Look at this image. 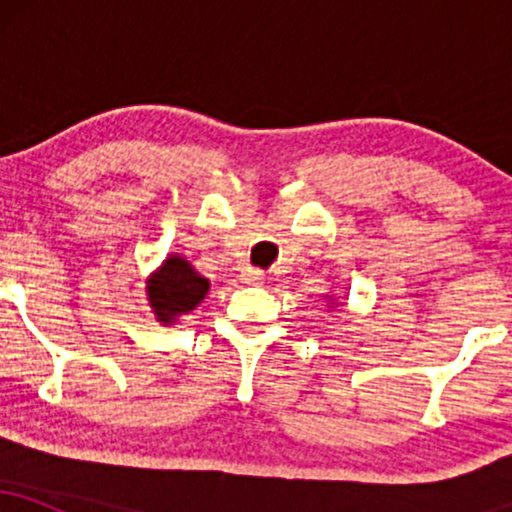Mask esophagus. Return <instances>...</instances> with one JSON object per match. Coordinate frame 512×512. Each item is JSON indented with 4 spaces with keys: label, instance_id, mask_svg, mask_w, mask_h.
I'll use <instances>...</instances> for the list:
<instances>
[{
    "label": "esophagus",
    "instance_id": "1",
    "mask_svg": "<svg viewBox=\"0 0 512 512\" xmlns=\"http://www.w3.org/2000/svg\"><path fill=\"white\" fill-rule=\"evenodd\" d=\"M264 279H267V276H264L262 269H248V274H245V281H248V284H262Z\"/></svg>",
    "mask_w": 512,
    "mask_h": 512
}]
</instances>
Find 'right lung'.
I'll return each mask as SVG.
<instances>
[{
    "mask_svg": "<svg viewBox=\"0 0 512 512\" xmlns=\"http://www.w3.org/2000/svg\"><path fill=\"white\" fill-rule=\"evenodd\" d=\"M209 281L199 276L182 257H168L161 272L149 279V301L161 320L190 313L207 296Z\"/></svg>",
    "mask_w": 512,
    "mask_h": 512,
    "instance_id": "add662e5",
    "label": "right lung"
}]
</instances>
